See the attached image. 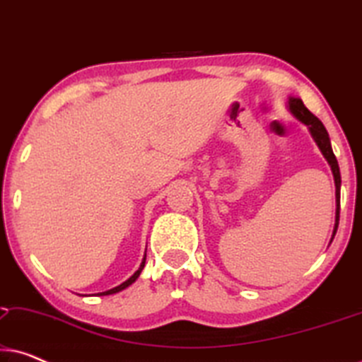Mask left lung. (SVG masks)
Listing matches in <instances>:
<instances>
[{"label":"left lung","instance_id":"8db88e82","mask_svg":"<svg viewBox=\"0 0 362 362\" xmlns=\"http://www.w3.org/2000/svg\"><path fill=\"white\" fill-rule=\"evenodd\" d=\"M288 108L293 115L298 118L301 123H305L308 127V130L313 136V140L316 141V145L323 153V156L328 161V165L331 166V171H333L334 176V186H336V224H334V230H333V237H331V242L334 239L336 230H338V224H339V189H341V175H339V166H338V160H336L333 148H331V141H329V135L326 132V128L323 123H321L318 118H316L313 113H311L308 108L303 105L301 98L296 97H290L288 98Z\"/></svg>","mask_w":362,"mask_h":362}]
</instances>
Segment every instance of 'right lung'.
I'll return each mask as SVG.
<instances>
[{
	"label": "right lung",
	"instance_id": "add662e5",
	"mask_svg": "<svg viewBox=\"0 0 362 362\" xmlns=\"http://www.w3.org/2000/svg\"><path fill=\"white\" fill-rule=\"evenodd\" d=\"M145 260H146V254H145V257H143V262H141V265H140V269H138L135 274H133L130 279L128 280H125L123 281L122 285H118V286H115V288H112V290H107V291H102V293H97L98 296H105V295H113V293H118V291H122V290H125L127 286H130L133 281H135L138 276H140V274H141V270H143V267H145Z\"/></svg>",
	"mask_w": 362,
	"mask_h": 362
}]
</instances>
